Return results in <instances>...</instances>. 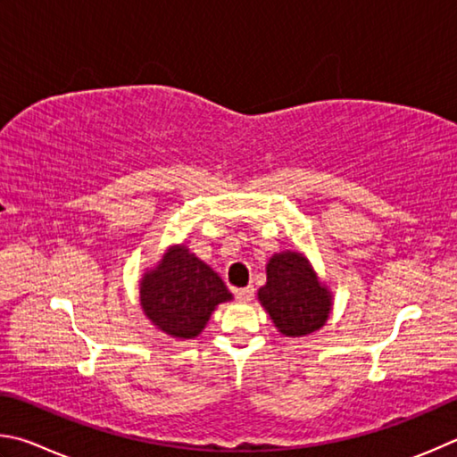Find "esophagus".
<instances>
[{"mask_svg":"<svg viewBox=\"0 0 457 457\" xmlns=\"http://www.w3.org/2000/svg\"><path fill=\"white\" fill-rule=\"evenodd\" d=\"M235 295L241 303H249L254 297V289H253V287H245V289H237Z\"/></svg>","mask_w":457,"mask_h":457,"instance_id":"obj_1","label":"esophagus"}]
</instances>
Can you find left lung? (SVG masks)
<instances>
[{
    "mask_svg": "<svg viewBox=\"0 0 457 457\" xmlns=\"http://www.w3.org/2000/svg\"><path fill=\"white\" fill-rule=\"evenodd\" d=\"M259 301L278 331L287 337H303L327 323L333 295L319 281L305 254L283 251L269 261Z\"/></svg>",
    "mask_w": 457,
    "mask_h": 457,
    "instance_id": "1",
    "label": "left lung"
}]
</instances>
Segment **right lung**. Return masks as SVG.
Here are the masks:
<instances>
[{
    "instance_id": "1",
    "label": "right lung",
    "mask_w": 457,
    "mask_h": 457,
    "mask_svg": "<svg viewBox=\"0 0 457 457\" xmlns=\"http://www.w3.org/2000/svg\"><path fill=\"white\" fill-rule=\"evenodd\" d=\"M230 299L222 278L184 245L170 246L140 281L144 315L174 339L198 337L216 305Z\"/></svg>"
}]
</instances>
